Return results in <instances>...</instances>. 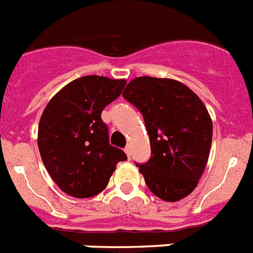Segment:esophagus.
I'll list each match as a JSON object with an SVG mask.
<instances>
[{"instance_id":"34e87169","label":"esophagus","mask_w":253,"mask_h":253,"mask_svg":"<svg viewBox=\"0 0 253 253\" xmlns=\"http://www.w3.org/2000/svg\"><path fill=\"white\" fill-rule=\"evenodd\" d=\"M124 151H125V154H126V155H128V158H130V155H131L130 146H126V147H125V149H124Z\"/></svg>"}]
</instances>
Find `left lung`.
I'll use <instances>...</instances> for the list:
<instances>
[{
	"instance_id": "obj_1",
	"label": "left lung",
	"mask_w": 253,
	"mask_h": 253,
	"mask_svg": "<svg viewBox=\"0 0 253 253\" xmlns=\"http://www.w3.org/2000/svg\"><path fill=\"white\" fill-rule=\"evenodd\" d=\"M123 97L138 108L149 133L151 158L135 164L147 187L167 202L187 197L212 145V120L203 102L182 83L150 76L131 80Z\"/></svg>"
}]
</instances>
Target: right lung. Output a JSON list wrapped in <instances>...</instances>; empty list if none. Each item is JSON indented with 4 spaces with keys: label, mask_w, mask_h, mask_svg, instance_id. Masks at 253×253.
I'll return each mask as SVG.
<instances>
[{
    "label": "right lung",
    "mask_w": 253,
    "mask_h": 253,
    "mask_svg": "<svg viewBox=\"0 0 253 253\" xmlns=\"http://www.w3.org/2000/svg\"><path fill=\"white\" fill-rule=\"evenodd\" d=\"M126 81L103 76L74 80L54 95L39 125V150L43 166L62 191L90 198L107 186L122 149L110 145L108 128L101 118L118 99Z\"/></svg>",
    "instance_id": "obj_1"
}]
</instances>
